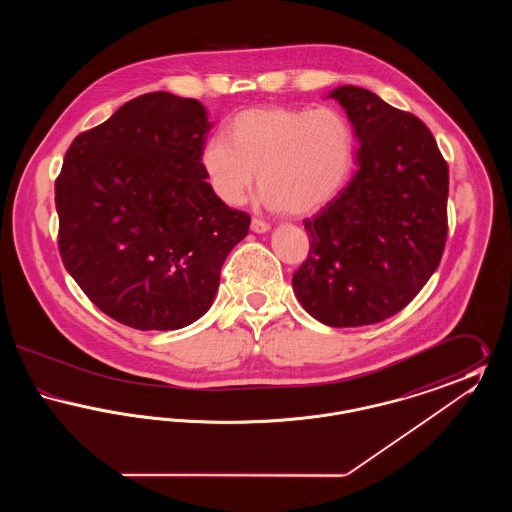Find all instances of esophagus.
Segmentation results:
<instances>
[{
    "instance_id": "1",
    "label": "esophagus",
    "mask_w": 512,
    "mask_h": 512,
    "mask_svg": "<svg viewBox=\"0 0 512 512\" xmlns=\"http://www.w3.org/2000/svg\"><path fill=\"white\" fill-rule=\"evenodd\" d=\"M251 230L255 232V234H267L268 230H270V226H268V222L261 219H253L251 220Z\"/></svg>"
}]
</instances>
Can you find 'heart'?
Segmentation results:
<instances>
[{
  "mask_svg": "<svg viewBox=\"0 0 512 512\" xmlns=\"http://www.w3.org/2000/svg\"><path fill=\"white\" fill-rule=\"evenodd\" d=\"M355 161V134L336 109L261 107L238 113L228 140L215 136L199 163L226 205H242L257 172L261 201L276 211L311 215L334 201Z\"/></svg>",
  "mask_w": 512,
  "mask_h": 512,
  "instance_id": "1",
  "label": "heart"
}]
</instances>
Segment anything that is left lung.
<instances>
[{
	"label": "left lung",
	"mask_w": 512,
	"mask_h": 512,
	"mask_svg": "<svg viewBox=\"0 0 512 512\" xmlns=\"http://www.w3.org/2000/svg\"><path fill=\"white\" fill-rule=\"evenodd\" d=\"M357 140V171L317 217L293 292L322 324L393 317L436 272L447 238L449 172L428 126L374 92L338 86Z\"/></svg>",
	"instance_id": "8db88e82"
}]
</instances>
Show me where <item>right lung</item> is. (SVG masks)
<instances>
[{"instance_id": "1", "label": "right lung", "mask_w": 512, "mask_h": 512, "mask_svg": "<svg viewBox=\"0 0 512 512\" xmlns=\"http://www.w3.org/2000/svg\"><path fill=\"white\" fill-rule=\"evenodd\" d=\"M197 99L153 92L74 138L55 182L65 268L105 315L136 330L203 317L249 215L211 190Z\"/></svg>"}]
</instances>
